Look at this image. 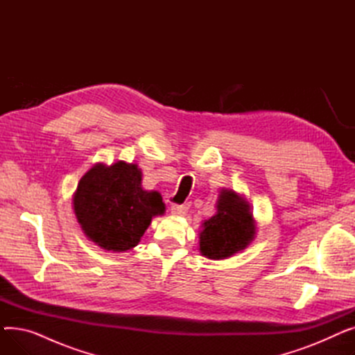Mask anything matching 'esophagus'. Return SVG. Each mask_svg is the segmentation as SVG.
Masks as SVG:
<instances>
[{
  "label": "esophagus",
  "mask_w": 355,
  "mask_h": 355,
  "mask_svg": "<svg viewBox=\"0 0 355 355\" xmlns=\"http://www.w3.org/2000/svg\"><path fill=\"white\" fill-rule=\"evenodd\" d=\"M189 210V204H174L171 207V214L174 216H184Z\"/></svg>",
  "instance_id": "34e87169"
}]
</instances>
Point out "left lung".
<instances>
[{
	"label": "left lung",
	"instance_id": "left-lung-1",
	"mask_svg": "<svg viewBox=\"0 0 355 355\" xmlns=\"http://www.w3.org/2000/svg\"><path fill=\"white\" fill-rule=\"evenodd\" d=\"M200 253L209 259H227L246 249L256 234V221L245 197L223 189L217 213L202 223Z\"/></svg>",
	"mask_w": 355,
	"mask_h": 355
}]
</instances>
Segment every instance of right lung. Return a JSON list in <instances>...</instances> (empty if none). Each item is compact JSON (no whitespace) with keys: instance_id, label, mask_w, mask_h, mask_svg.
Masks as SVG:
<instances>
[{"instance_id":"add662e5","label":"right lung","mask_w":355,"mask_h":355,"mask_svg":"<svg viewBox=\"0 0 355 355\" xmlns=\"http://www.w3.org/2000/svg\"><path fill=\"white\" fill-rule=\"evenodd\" d=\"M137 164H95L80 178L73 209L86 237L105 250L135 248L151 220L165 211L158 191L142 189Z\"/></svg>"}]
</instances>
